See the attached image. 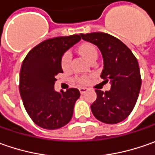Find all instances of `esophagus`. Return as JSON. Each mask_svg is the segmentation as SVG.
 Returning <instances> with one entry per match:
<instances>
[{
  "mask_svg": "<svg viewBox=\"0 0 155 155\" xmlns=\"http://www.w3.org/2000/svg\"><path fill=\"white\" fill-rule=\"evenodd\" d=\"M88 91V89L85 88V87H80L79 88V91H80L81 94H84V93H85Z\"/></svg>",
  "mask_w": 155,
  "mask_h": 155,
  "instance_id": "esophagus-1",
  "label": "esophagus"
}]
</instances>
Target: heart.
Here are the masks:
<instances>
[{
    "instance_id": "obj_1",
    "label": "heart",
    "mask_w": 155,
    "mask_h": 155,
    "mask_svg": "<svg viewBox=\"0 0 155 155\" xmlns=\"http://www.w3.org/2000/svg\"><path fill=\"white\" fill-rule=\"evenodd\" d=\"M78 51L89 62L94 58H97V51L96 47L92 44H90V43H84L79 45ZM71 57L69 52H65L63 55L62 59H61V66L64 71H67L69 69L70 64H71ZM88 81H89V77L85 76V75H83V76L77 78V82L80 84H84L88 83Z\"/></svg>"
}]
</instances>
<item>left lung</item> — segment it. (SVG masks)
I'll return each instance as SVG.
<instances>
[{
    "label": "left lung",
    "instance_id": "obj_1",
    "mask_svg": "<svg viewBox=\"0 0 155 155\" xmlns=\"http://www.w3.org/2000/svg\"><path fill=\"white\" fill-rule=\"evenodd\" d=\"M80 35L101 51L104 58L101 78L111 84L108 91L96 90L97 99L91 106L93 115L108 124L122 122L132 112L140 93L141 78L138 61L127 45L109 33Z\"/></svg>",
    "mask_w": 155,
    "mask_h": 155
}]
</instances>
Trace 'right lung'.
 I'll list each match as a JSON object with an SVG mask.
<instances>
[{
    "instance_id": "1",
    "label": "right lung",
    "mask_w": 155,
    "mask_h": 155,
    "mask_svg": "<svg viewBox=\"0 0 155 155\" xmlns=\"http://www.w3.org/2000/svg\"><path fill=\"white\" fill-rule=\"evenodd\" d=\"M78 34L48 39L34 46L23 60L20 73V93L24 107L40 128L57 129L71 119L80 92L71 88L54 90L56 75L62 73L64 53L80 41Z\"/></svg>"
}]
</instances>
